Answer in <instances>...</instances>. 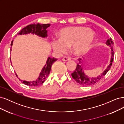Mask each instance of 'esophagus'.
<instances>
[{
	"label": "esophagus",
	"mask_w": 124,
	"mask_h": 124,
	"mask_svg": "<svg viewBox=\"0 0 124 124\" xmlns=\"http://www.w3.org/2000/svg\"><path fill=\"white\" fill-rule=\"evenodd\" d=\"M70 59L69 57H65L62 58V61H69L70 60Z\"/></svg>",
	"instance_id": "1"
}]
</instances>
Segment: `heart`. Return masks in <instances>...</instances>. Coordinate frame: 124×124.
Returning <instances> with one entry per match:
<instances>
[{"mask_svg": "<svg viewBox=\"0 0 124 124\" xmlns=\"http://www.w3.org/2000/svg\"><path fill=\"white\" fill-rule=\"evenodd\" d=\"M95 34L93 31L83 27H69L60 32L59 39H54L52 46L59 54L66 51L71 47L73 53L77 55L86 53L95 41Z\"/></svg>", "mask_w": 124, "mask_h": 124, "instance_id": "obj_1", "label": "heart"}]
</instances>
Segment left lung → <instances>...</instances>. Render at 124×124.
<instances>
[{
  "mask_svg": "<svg viewBox=\"0 0 124 124\" xmlns=\"http://www.w3.org/2000/svg\"><path fill=\"white\" fill-rule=\"evenodd\" d=\"M106 44L107 45L110 46L111 48V61L109 65L107 67V69L105 70L101 75L98 76L96 78H88L86 76L84 73L83 67L82 66V62H81V59H78L79 62L77 64L76 69L74 70V72L71 74V76H72L73 78L75 79V80L76 81L77 83H78L80 85H81L83 86H87V85H93L96 83L98 82L101 80L102 78L105 76V75L107 73L108 71L112 65V63L113 59H114V52H113V42L112 39L111 38L110 39H108L106 42Z\"/></svg>",
  "mask_w": 124,
  "mask_h": 124,
  "instance_id": "left-lung-1",
  "label": "left lung"
}]
</instances>
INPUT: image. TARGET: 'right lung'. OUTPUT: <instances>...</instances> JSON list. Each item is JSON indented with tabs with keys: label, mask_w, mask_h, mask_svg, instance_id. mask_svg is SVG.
I'll use <instances>...</instances> for the list:
<instances>
[{
	"label": "right lung",
	"mask_w": 124,
	"mask_h": 124,
	"mask_svg": "<svg viewBox=\"0 0 124 124\" xmlns=\"http://www.w3.org/2000/svg\"><path fill=\"white\" fill-rule=\"evenodd\" d=\"M50 25V23H46V24H39V23H33V24L29 25L26 26V27L23 28L19 32L17 33V35H22L28 33H32L35 34L39 37L42 38H45L47 37V30L46 29L48 27H49ZM13 41L11 42V46L12 45ZM57 59L55 58H51L49 57L48 58L45 65L43 68L42 71L39 78L35 81H33L31 82H28L26 81H22V80H20L21 81H23V83H24L25 85H29L31 86H37L39 85H42L45 81L47 77L50 73L51 70V65L53 64L57 60ZM17 76V75H16Z\"/></svg>",
	"instance_id": "right-lung-1"
}]
</instances>
